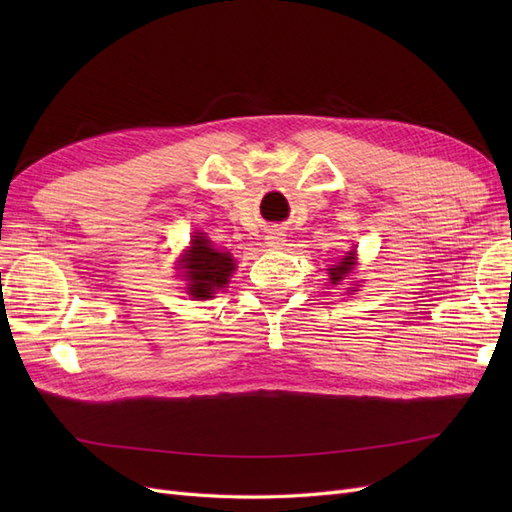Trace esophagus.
Returning a JSON list of instances; mask_svg holds the SVG:
<instances>
[{
  "label": "esophagus",
  "mask_w": 512,
  "mask_h": 512,
  "mask_svg": "<svg viewBox=\"0 0 512 512\" xmlns=\"http://www.w3.org/2000/svg\"><path fill=\"white\" fill-rule=\"evenodd\" d=\"M265 241H267V245H269V247H280V245H284L286 235H284V232H282L280 228H271V230L267 232Z\"/></svg>",
  "instance_id": "34e87169"
}]
</instances>
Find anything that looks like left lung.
I'll return each instance as SVG.
<instances>
[{"label": "left lung", "mask_w": 512, "mask_h": 512, "mask_svg": "<svg viewBox=\"0 0 512 512\" xmlns=\"http://www.w3.org/2000/svg\"><path fill=\"white\" fill-rule=\"evenodd\" d=\"M352 267H354V254H352V252H348V256H344V258H342V262H339V265H333V267L329 269L331 284L344 282L346 277H348V273L352 271Z\"/></svg>", "instance_id": "1"}]
</instances>
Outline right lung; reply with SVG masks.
<instances>
[{"instance_id": "right-lung-1", "label": "right lung", "mask_w": 512, "mask_h": 512, "mask_svg": "<svg viewBox=\"0 0 512 512\" xmlns=\"http://www.w3.org/2000/svg\"><path fill=\"white\" fill-rule=\"evenodd\" d=\"M181 269L188 277V292L196 299H211L215 290L228 284L230 273L235 271V260L230 254L213 250L209 239L194 235L192 247L181 258Z\"/></svg>"}]
</instances>
